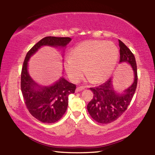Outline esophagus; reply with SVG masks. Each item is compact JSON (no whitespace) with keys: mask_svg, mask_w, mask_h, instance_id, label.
<instances>
[{"mask_svg":"<svg viewBox=\"0 0 155 155\" xmlns=\"http://www.w3.org/2000/svg\"><path fill=\"white\" fill-rule=\"evenodd\" d=\"M85 88L84 87H77V88H76V92H80V91H83Z\"/></svg>","mask_w":155,"mask_h":155,"instance_id":"esophagus-1","label":"esophagus"}]
</instances>
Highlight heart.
Listing matches in <instances>:
<instances>
[{
  "mask_svg": "<svg viewBox=\"0 0 155 155\" xmlns=\"http://www.w3.org/2000/svg\"><path fill=\"white\" fill-rule=\"evenodd\" d=\"M118 58V50L112 42L89 40L78 44L71 57L64 61V68L72 81H77L84 73L93 83L106 81L113 73Z\"/></svg>",
  "mask_w": 155,
  "mask_h": 155,
  "instance_id": "obj_1",
  "label": "heart"
}]
</instances>
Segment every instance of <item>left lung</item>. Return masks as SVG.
I'll list each match as a JSON object with an SVG mask.
<instances>
[{"mask_svg":"<svg viewBox=\"0 0 155 155\" xmlns=\"http://www.w3.org/2000/svg\"><path fill=\"white\" fill-rule=\"evenodd\" d=\"M120 47V62H128L134 71V80L124 93L118 94L115 92L109 78L98 87L90 88L93 98L87 105V110L94 120L102 124H108L116 120L127 110L135 93L137 86V67L135 57L132 52L121 41Z\"/></svg>","mask_w":155,"mask_h":155,"instance_id":"8db88e82","label":"left lung"}]
</instances>
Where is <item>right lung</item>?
<instances>
[{
	"label": "right lung",
	"mask_w": 155,
	"mask_h": 155,
	"mask_svg": "<svg viewBox=\"0 0 155 155\" xmlns=\"http://www.w3.org/2000/svg\"><path fill=\"white\" fill-rule=\"evenodd\" d=\"M71 41L69 37H45L28 51L23 62L21 78L23 98L29 113L42 123H54L61 119L67 109L68 95L74 93L76 85L62 77L52 86H39L28 74V61L42 46L65 47Z\"/></svg>",
	"instance_id": "add662e5"
}]
</instances>
